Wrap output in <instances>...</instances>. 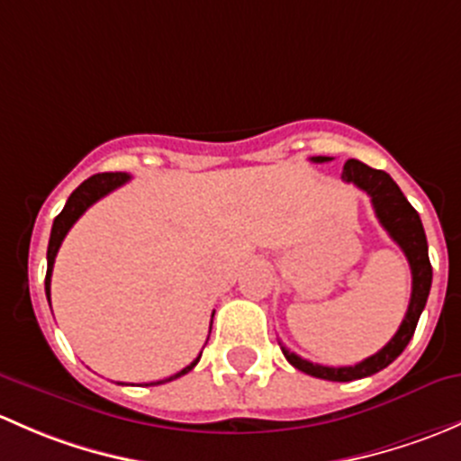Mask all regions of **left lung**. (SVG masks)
Segmentation results:
<instances>
[{
  "instance_id": "left-lung-1",
  "label": "left lung",
  "mask_w": 461,
  "mask_h": 461,
  "mask_svg": "<svg viewBox=\"0 0 461 461\" xmlns=\"http://www.w3.org/2000/svg\"><path fill=\"white\" fill-rule=\"evenodd\" d=\"M333 158H311L315 164H324ZM341 179L346 184H355L357 188H362L375 208V215H377L379 224L386 229L388 235L393 237L397 246L404 250L408 264H411V275H412V291H411V303H408V311L402 326L397 329V333L393 335V339L384 346L382 350L366 357L364 362L355 364V366H321V364H312L308 359H302L300 355L291 353L288 348H284V357L297 368V371L312 375V377L329 379V382H353V379L368 377V375L379 373L382 368H386L388 364L395 362L402 355V350L406 348L408 341H411L412 333L417 329V321H420L421 311H424L426 300H429L430 293V282H433V268H430L429 259V244H426V232L421 226L420 215H417L415 208L408 203L404 193L400 191L393 177L384 170L371 168L364 161L348 159L341 170Z\"/></svg>"
}]
</instances>
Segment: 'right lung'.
Returning <instances> with one entry per match:
<instances>
[{"mask_svg":"<svg viewBox=\"0 0 461 461\" xmlns=\"http://www.w3.org/2000/svg\"><path fill=\"white\" fill-rule=\"evenodd\" d=\"M131 179V175L126 173H99V175H93V177H88L86 182L79 184L77 188L73 191V195L68 197V202H66L64 211L59 212V215L55 217L53 221V230H50V241H49V253H46V259H49V270H46V297H49L50 302V275H53V264H55V258H57V250H59L61 241H64L66 232L70 230V226L75 224V221L79 220V217L86 212L88 206H93L97 199H102L104 195H108L111 191H115V188L124 186V184ZM212 315H215V311H212ZM212 326V321H211ZM208 335H211V330H208ZM199 357H202V353L197 355V359H193L191 364H188L184 371H179L177 375H173V377L168 379H161V382H153V384H164V382H173V379L182 377V375H186L188 371H193L195 368V364L199 362Z\"/></svg>","mask_w":461,"mask_h":461,"instance_id":"obj_1","label":"right lung"}]
</instances>
